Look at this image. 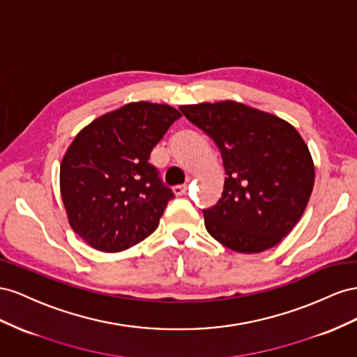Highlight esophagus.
<instances>
[{"instance_id":"1","label":"esophagus","mask_w":357,"mask_h":357,"mask_svg":"<svg viewBox=\"0 0 357 357\" xmlns=\"http://www.w3.org/2000/svg\"><path fill=\"white\" fill-rule=\"evenodd\" d=\"M173 192H175L176 196H184L187 192V185H176L173 187Z\"/></svg>"}]
</instances>
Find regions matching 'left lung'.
Instances as JSON below:
<instances>
[{
  "label": "left lung",
  "instance_id": "1",
  "mask_svg": "<svg viewBox=\"0 0 357 357\" xmlns=\"http://www.w3.org/2000/svg\"><path fill=\"white\" fill-rule=\"evenodd\" d=\"M179 110L215 142L227 175L217 205L203 209L209 235L243 254L277 245L296 226L314 187V162L296 128L231 100Z\"/></svg>",
  "mask_w": 357,
  "mask_h": 357
}]
</instances>
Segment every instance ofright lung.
Masks as SVG:
<instances>
[{
  "label": "right lung",
  "mask_w": 357,
  "mask_h": 357,
  "mask_svg": "<svg viewBox=\"0 0 357 357\" xmlns=\"http://www.w3.org/2000/svg\"><path fill=\"white\" fill-rule=\"evenodd\" d=\"M181 114L137 101L100 116L71 142L59 187L71 229L98 251L118 252L154 231L173 192L148 161Z\"/></svg>",
  "instance_id": "right-lung-1"
}]
</instances>
